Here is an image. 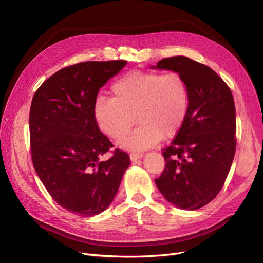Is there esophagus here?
I'll return each instance as SVG.
<instances>
[{
	"mask_svg": "<svg viewBox=\"0 0 263 263\" xmlns=\"http://www.w3.org/2000/svg\"><path fill=\"white\" fill-rule=\"evenodd\" d=\"M130 161H136V160H138V159H141V158H144V154L142 153H133V154H130Z\"/></svg>",
	"mask_w": 263,
	"mask_h": 263,
	"instance_id": "34e87169",
	"label": "esophagus"
}]
</instances>
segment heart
Segmentation results:
<instances>
[{"mask_svg":"<svg viewBox=\"0 0 263 263\" xmlns=\"http://www.w3.org/2000/svg\"><path fill=\"white\" fill-rule=\"evenodd\" d=\"M114 98L99 97L93 115L100 130L119 139L128 132L136 116L141 125L119 141L126 150H145L181 130L189 112V90L177 72L134 70L113 83Z\"/></svg>","mask_w":263,"mask_h":263,"instance_id":"1","label":"heart"}]
</instances>
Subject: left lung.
I'll return each instance as SVG.
<instances>
[{
    "label": "left lung",
    "mask_w": 263,
    "mask_h": 263,
    "mask_svg": "<svg viewBox=\"0 0 263 263\" xmlns=\"http://www.w3.org/2000/svg\"><path fill=\"white\" fill-rule=\"evenodd\" d=\"M153 69L181 74L189 112L181 130L162 153L165 166L155 180L169 203L195 211L221 190L236 150V108L232 91L213 69L184 55L165 58Z\"/></svg>",
    "instance_id": "8db88e82"
}]
</instances>
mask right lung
Here are the masks:
<instances>
[{"mask_svg": "<svg viewBox=\"0 0 263 263\" xmlns=\"http://www.w3.org/2000/svg\"><path fill=\"white\" fill-rule=\"evenodd\" d=\"M127 65L125 60L86 61L63 68L39 86L30 105L33 164L51 197L83 217L104 212L113 202L129 156L116 149L93 115L99 91Z\"/></svg>", "mask_w": 263, "mask_h": 263, "instance_id": "add662e5", "label": "right lung"}]
</instances>
